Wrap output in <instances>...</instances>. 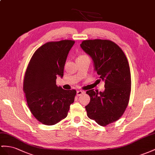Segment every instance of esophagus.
I'll list each match as a JSON object with an SVG mask.
<instances>
[{"label": "esophagus", "mask_w": 155, "mask_h": 155, "mask_svg": "<svg viewBox=\"0 0 155 155\" xmlns=\"http://www.w3.org/2000/svg\"><path fill=\"white\" fill-rule=\"evenodd\" d=\"M84 94V92H83V91H81V90H78L77 92V95L78 96H82V95H83Z\"/></svg>", "instance_id": "obj_1"}]
</instances>
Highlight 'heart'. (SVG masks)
Instances as JSON below:
<instances>
[{
	"label": "heart",
	"mask_w": 155,
	"mask_h": 155,
	"mask_svg": "<svg viewBox=\"0 0 155 155\" xmlns=\"http://www.w3.org/2000/svg\"><path fill=\"white\" fill-rule=\"evenodd\" d=\"M84 55H81V56H84Z\"/></svg>",
	"instance_id": "b5f03b06"
}]
</instances>
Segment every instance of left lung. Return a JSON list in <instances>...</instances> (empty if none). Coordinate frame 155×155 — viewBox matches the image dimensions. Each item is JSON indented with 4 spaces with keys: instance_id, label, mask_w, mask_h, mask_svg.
<instances>
[{
    "instance_id": "obj_1",
    "label": "left lung",
    "mask_w": 155,
    "mask_h": 155,
    "mask_svg": "<svg viewBox=\"0 0 155 155\" xmlns=\"http://www.w3.org/2000/svg\"><path fill=\"white\" fill-rule=\"evenodd\" d=\"M81 46L93 59L97 81L105 82L104 92L92 89L86 92L90 97L85 107L87 116L105 126L118 120L128 105L132 83L128 59L119 46L110 40H85Z\"/></svg>"
}]
</instances>
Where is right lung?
Instances as JSON below:
<instances>
[{
	"mask_svg": "<svg viewBox=\"0 0 155 155\" xmlns=\"http://www.w3.org/2000/svg\"><path fill=\"white\" fill-rule=\"evenodd\" d=\"M74 44L71 40L45 43L35 51L25 71L23 89L31 113L42 124L51 126L67 117L77 91L56 85L63 76L67 55Z\"/></svg>",
	"mask_w": 155,
	"mask_h": 155,
	"instance_id": "add662e5",
	"label": "right lung"
}]
</instances>
